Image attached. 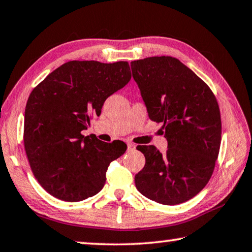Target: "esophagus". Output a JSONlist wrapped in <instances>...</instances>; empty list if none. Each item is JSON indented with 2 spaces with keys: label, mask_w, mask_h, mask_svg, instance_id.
I'll use <instances>...</instances> for the list:
<instances>
[{
  "label": "esophagus",
  "mask_w": 252,
  "mask_h": 252,
  "mask_svg": "<svg viewBox=\"0 0 252 252\" xmlns=\"http://www.w3.org/2000/svg\"><path fill=\"white\" fill-rule=\"evenodd\" d=\"M134 149H135V146L133 143H127V150L132 151V150H134Z\"/></svg>",
  "instance_id": "1"
}]
</instances>
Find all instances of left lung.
<instances>
[{"mask_svg":"<svg viewBox=\"0 0 252 252\" xmlns=\"http://www.w3.org/2000/svg\"><path fill=\"white\" fill-rule=\"evenodd\" d=\"M149 118L162 122L168 141L165 153L139 146L146 157L135 174L144 197L173 206L201 191L212 176L221 142L220 110L208 85L172 57H151L131 62Z\"/></svg>","mask_w":252,"mask_h":252,"instance_id":"obj_1","label":"left lung"}]
</instances>
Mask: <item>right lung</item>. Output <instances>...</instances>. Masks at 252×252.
I'll use <instances>...</instances> for the list:
<instances>
[{
    "label": "right lung",
    "mask_w": 252,
    "mask_h": 252,
    "mask_svg": "<svg viewBox=\"0 0 252 252\" xmlns=\"http://www.w3.org/2000/svg\"><path fill=\"white\" fill-rule=\"evenodd\" d=\"M131 80L127 62H66L31 92L24 114V148L40 185L63 201H82L100 192L105 172L126 150L122 141L84 136L90 114Z\"/></svg>",
    "instance_id": "add662e5"
}]
</instances>
